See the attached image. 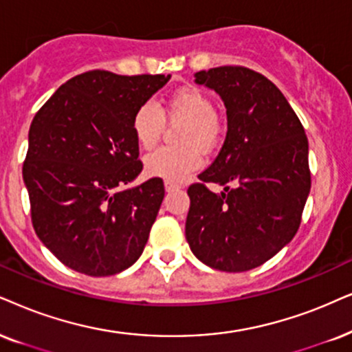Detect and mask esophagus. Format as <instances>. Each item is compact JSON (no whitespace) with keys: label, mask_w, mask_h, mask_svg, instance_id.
Listing matches in <instances>:
<instances>
[{"label":"esophagus","mask_w":352,"mask_h":352,"mask_svg":"<svg viewBox=\"0 0 352 352\" xmlns=\"http://www.w3.org/2000/svg\"><path fill=\"white\" fill-rule=\"evenodd\" d=\"M164 186H166V191H173V190L180 188L179 184H173V182H168V180L164 182Z\"/></svg>","instance_id":"obj_1"}]
</instances>
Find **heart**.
Returning <instances> with one entry per match:
<instances>
[{
    "instance_id": "1",
    "label": "heart",
    "mask_w": 352,
    "mask_h": 352,
    "mask_svg": "<svg viewBox=\"0 0 352 352\" xmlns=\"http://www.w3.org/2000/svg\"><path fill=\"white\" fill-rule=\"evenodd\" d=\"M166 112L172 120L185 122L180 131L182 146H164L146 155V172L168 182H182L203 166V149H212L221 136V122L214 104L203 89L182 86L166 100ZM133 135L144 149L154 148L161 140L166 117L153 100H146L131 118Z\"/></svg>"
}]
</instances>
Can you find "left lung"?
Segmentation results:
<instances>
[{
    "label": "left lung",
    "instance_id": "8db88e82",
    "mask_svg": "<svg viewBox=\"0 0 352 352\" xmlns=\"http://www.w3.org/2000/svg\"><path fill=\"white\" fill-rule=\"evenodd\" d=\"M228 109V135L214 162L188 186L185 235L211 268L240 273L263 265L299 229L310 193L309 141L283 92L245 66L195 74ZM206 183L225 186L212 194Z\"/></svg>",
    "mask_w": 352,
    "mask_h": 352
}]
</instances>
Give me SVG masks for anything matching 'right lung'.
<instances>
[{
  "mask_svg": "<svg viewBox=\"0 0 352 352\" xmlns=\"http://www.w3.org/2000/svg\"><path fill=\"white\" fill-rule=\"evenodd\" d=\"M168 79L87 71L35 113L22 166L30 217L68 268L112 276L143 253L166 191L157 177L128 186L143 170L131 118Z\"/></svg>",
  "mask_w": 352,
  "mask_h": 352,
  "instance_id": "right-lung-1",
  "label": "right lung"
}]
</instances>
